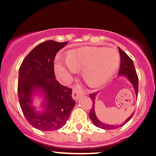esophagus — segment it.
<instances>
[{
	"label": "esophagus",
	"mask_w": 156,
	"mask_h": 156,
	"mask_svg": "<svg viewBox=\"0 0 156 156\" xmlns=\"http://www.w3.org/2000/svg\"><path fill=\"white\" fill-rule=\"evenodd\" d=\"M81 94H83V93H81L80 90H78L77 89H75V88H74L73 90V94H72V97H73V98L74 100L77 101L78 98L81 96Z\"/></svg>",
	"instance_id": "1"
}]
</instances>
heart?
I'll return each instance as SVG.
<instances>
[{
	"instance_id": "b5f03b06",
	"label": "heart",
	"mask_w": 156,
	"mask_h": 156,
	"mask_svg": "<svg viewBox=\"0 0 156 156\" xmlns=\"http://www.w3.org/2000/svg\"><path fill=\"white\" fill-rule=\"evenodd\" d=\"M119 62L120 55L115 48L83 47L69 51L66 63L57 62L55 69L62 82L69 81L73 74L83 69V79L87 84L98 87L113 76Z\"/></svg>"
}]
</instances>
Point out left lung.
I'll list each match as a JSON object with an SVG mask.
<instances>
[{"label":"left lung","mask_w":156,"mask_h":156,"mask_svg":"<svg viewBox=\"0 0 156 156\" xmlns=\"http://www.w3.org/2000/svg\"><path fill=\"white\" fill-rule=\"evenodd\" d=\"M119 55H120V68H119V71L118 75H119V76L126 77V79L130 82V83L133 85V89H134L135 90V94H136V95H137V93H138V77H137V73H136V70H135L134 65H133V61H132L131 58H130L123 51L121 50L119 48ZM96 95H97V93H93L90 94V98L92 100L93 105H92V108L91 109H90V113H89V117H90V119L92 120V122H93L94 126L104 129H115V128H118L119 127V126H122V125L126 124V122L132 118L133 113L130 116L128 117L123 123H122V124L120 125H117V126L111 124H106L105 122L100 121L98 119L97 115H96L94 112Z\"/></svg>","instance_id":"1"}]
</instances>
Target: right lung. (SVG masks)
I'll return each mask as SVG.
<instances>
[{"instance_id":"1","label":"right lung","mask_w":156,"mask_h":156,"mask_svg":"<svg viewBox=\"0 0 156 156\" xmlns=\"http://www.w3.org/2000/svg\"><path fill=\"white\" fill-rule=\"evenodd\" d=\"M68 42L47 41L33 49L22 62L19 71L18 94L20 107L34 127L51 131L62 127L76 104L72 90L56 80L54 60ZM35 94L41 95V112L32 105Z\"/></svg>"}]
</instances>
